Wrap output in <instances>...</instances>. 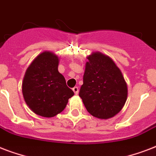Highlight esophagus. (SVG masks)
Masks as SVG:
<instances>
[{
  "label": "esophagus",
  "mask_w": 156,
  "mask_h": 156,
  "mask_svg": "<svg viewBox=\"0 0 156 156\" xmlns=\"http://www.w3.org/2000/svg\"><path fill=\"white\" fill-rule=\"evenodd\" d=\"M73 92H74V94H75V95H78V91H79V89H78V87H74L73 88Z\"/></svg>",
  "instance_id": "esophagus-1"
}]
</instances>
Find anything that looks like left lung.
I'll return each mask as SVG.
<instances>
[{
    "label": "left lung",
    "mask_w": 156,
    "mask_h": 156,
    "mask_svg": "<svg viewBox=\"0 0 156 156\" xmlns=\"http://www.w3.org/2000/svg\"><path fill=\"white\" fill-rule=\"evenodd\" d=\"M88 60L79 96L89 113L97 118L108 119L123 108L128 93L127 85L110 57L95 52Z\"/></svg>",
    "instance_id": "1"
}]
</instances>
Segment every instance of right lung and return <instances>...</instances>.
<instances>
[{
    "label": "right lung",
    "mask_w": 156,
    "mask_h": 156,
    "mask_svg": "<svg viewBox=\"0 0 156 156\" xmlns=\"http://www.w3.org/2000/svg\"><path fill=\"white\" fill-rule=\"evenodd\" d=\"M58 57L44 52L36 57L26 72L23 94L29 108L35 114L52 117L63 111L74 95L58 71Z\"/></svg>",
    "instance_id": "obj_1"
}]
</instances>
